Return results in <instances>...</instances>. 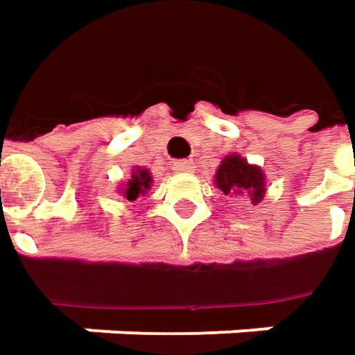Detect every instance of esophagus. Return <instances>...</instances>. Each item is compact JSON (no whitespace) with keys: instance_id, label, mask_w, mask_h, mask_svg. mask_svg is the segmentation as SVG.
Returning <instances> with one entry per match:
<instances>
[{"instance_id":"esophagus-1","label":"esophagus","mask_w":355,"mask_h":355,"mask_svg":"<svg viewBox=\"0 0 355 355\" xmlns=\"http://www.w3.org/2000/svg\"><path fill=\"white\" fill-rule=\"evenodd\" d=\"M173 171L175 173H190V171H193V164L190 159H180L173 164Z\"/></svg>"}]
</instances>
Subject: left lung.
I'll return each mask as SVG.
<instances>
[{"label":"left lung","mask_w":355,"mask_h":355,"mask_svg":"<svg viewBox=\"0 0 355 355\" xmlns=\"http://www.w3.org/2000/svg\"><path fill=\"white\" fill-rule=\"evenodd\" d=\"M214 184L226 196H246L252 204L265 198V173L261 167L250 165L241 155H226L216 171Z\"/></svg>","instance_id":"obj_1"}]
</instances>
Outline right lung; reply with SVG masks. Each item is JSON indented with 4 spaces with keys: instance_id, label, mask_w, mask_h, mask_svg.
<instances>
[{
    "instance_id": "right-lung-1",
    "label": "right lung",
    "mask_w": 355,
    "mask_h": 355,
    "mask_svg": "<svg viewBox=\"0 0 355 355\" xmlns=\"http://www.w3.org/2000/svg\"><path fill=\"white\" fill-rule=\"evenodd\" d=\"M151 188V173L149 169H143V167H135L131 171V178L129 182L125 184V188H121L123 196L129 200V202H135L139 196H143L145 191Z\"/></svg>"
}]
</instances>
